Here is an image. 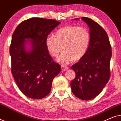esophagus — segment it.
<instances>
[{"mask_svg": "<svg viewBox=\"0 0 121 121\" xmlns=\"http://www.w3.org/2000/svg\"><path fill=\"white\" fill-rule=\"evenodd\" d=\"M61 69H62V70L63 71H65L68 69V67H67V66L66 65H61Z\"/></svg>", "mask_w": 121, "mask_h": 121, "instance_id": "1", "label": "esophagus"}]
</instances>
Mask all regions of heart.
Masks as SVG:
<instances>
[{
	"label": "heart",
	"mask_w": 121,
	"mask_h": 121,
	"mask_svg": "<svg viewBox=\"0 0 121 121\" xmlns=\"http://www.w3.org/2000/svg\"><path fill=\"white\" fill-rule=\"evenodd\" d=\"M55 37L48 36L46 46L53 57H58L63 47L64 52L57 58L58 62L63 64H69L82 59L86 53L90 42V34L87 29L74 25L60 28L56 32Z\"/></svg>",
	"instance_id": "1"
}]
</instances>
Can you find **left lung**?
<instances>
[{
  "mask_svg": "<svg viewBox=\"0 0 121 121\" xmlns=\"http://www.w3.org/2000/svg\"><path fill=\"white\" fill-rule=\"evenodd\" d=\"M82 20L90 29V42L85 55L71 67L76 77L70 86L78 98L90 100L96 97L108 82L112 51L105 30L88 17H82Z\"/></svg>",
  "mask_w": 121,
  "mask_h": 121,
  "instance_id": "8db88e82",
  "label": "left lung"
}]
</instances>
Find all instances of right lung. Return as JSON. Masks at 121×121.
Masks as SVG:
<instances>
[{
    "mask_svg": "<svg viewBox=\"0 0 121 121\" xmlns=\"http://www.w3.org/2000/svg\"><path fill=\"white\" fill-rule=\"evenodd\" d=\"M60 22L33 17L21 22L15 30L10 47L11 72L21 91L33 99H41L51 91L60 66L53 60L46 39Z\"/></svg>",
    "mask_w": 121,
    "mask_h": 121,
    "instance_id": "add662e5",
    "label": "right lung"
}]
</instances>
